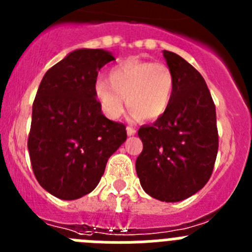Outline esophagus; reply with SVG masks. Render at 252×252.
<instances>
[{
    "label": "esophagus",
    "instance_id": "obj_1",
    "mask_svg": "<svg viewBox=\"0 0 252 252\" xmlns=\"http://www.w3.org/2000/svg\"><path fill=\"white\" fill-rule=\"evenodd\" d=\"M126 131H127L128 136H132V135H135V133H136V130H135L133 127H131V126H127V127H126Z\"/></svg>",
    "mask_w": 252,
    "mask_h": 252
}]
</instances>
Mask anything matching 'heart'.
<instances>
[{"label": "heart", "instance_id": "heart-1", "mask_svg": "<svg viewBox=\"0 0 252 252\" xmlns=\"http://www.w3.org/2000/svg\"><path fill=\"white\" fill-rule=\"evenodd\" d=\"M174 91V77L168 65L149 60L126 59L108 72V81L94 83V95L104 115L119 119L126 98L136 119L150 121L168 110Z\"/></svg>", "mask_w": 252, "mask_h": 252}]
</instances>
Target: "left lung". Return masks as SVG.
I'll return each mask as SVG.
<instances>
[{
  "label": "left lung",
  "instance_id": "left-lung-1",
  "mask_svg": "<svg viewBox=\"0 0 252 252\" xmlns=\"http://www.w3.org/2000/svg\"><path fill=\"white\" fill-rule=\"evenodd\" d=\"M162 55L174 77L168 110L141 126L136 173L142 189L161 202H179L201 190L218 151L216 106L201 73L175 53Z\"/></svg>",
  "mask_w": 252,
  "mask_h": 252
}]
</instances>
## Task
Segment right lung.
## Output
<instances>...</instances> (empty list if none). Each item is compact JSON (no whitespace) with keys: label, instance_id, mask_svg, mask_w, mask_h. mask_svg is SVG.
<instances>
[{"label":"right lung","instance_id":"1","mask_svg":"<svg viewBox=\"0 0 252 252\" xmlns=\"http://www.w3.org/2000/svg\"><path fill=\"white\" fill-rule=\"evenodd\" d=\"M115 60L103 49H78L51 66L32 104L28 148L37 182L72 201L98 186L107 160L127 137L94 95L98 70Z\"/></svg>","mask_w":252,"mask_h":252}]
</instances>
